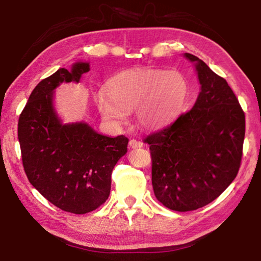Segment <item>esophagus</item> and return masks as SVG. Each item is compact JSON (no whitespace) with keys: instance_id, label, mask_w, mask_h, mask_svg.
Returning a JSON list of instances; mask_svg holds the SVG:
<instances>
[{"instance_id":"1","label":"esophagus","mask_w":261,"mask_h":261,"mask_svg":"<svg viewBox=\"0 0 261 261\" xmlns=\"http://www.w3.org/2000/svg\"><path fill=\"white\" fill-rule=\"evenodd\" d=\"M129 146L131 148H139V147L143 146V143H141V141H139V140H136V139H130Z\"/></svg>"}]
</instances>
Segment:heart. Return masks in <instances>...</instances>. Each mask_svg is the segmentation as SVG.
I'll use <instances>...</instances> for the list:
<instances>
[{
	"label": "heart",
	"instance_id": "b5f03b06",
	"mask_svg": "<svg viewBox=\"0 0 261 261\" xmlns=\"http://www.w3.org/2000/svg\"><path fill=\"white\" fill-rule=\"evenodd\" d=\"M190 94V84L182 72L158 69L127 70L113 77L96 95L105 120L121 124L127 112L136 109L139 124L160 129L182 112Z\"/></svg>",
	"mask_w": 261,
	"mask_h": 261
}]
</instances>
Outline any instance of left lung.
<instances>
[{
    "label": "left lung",
    "mask_w": 261,
    "mask_h": 261,
    "mask_svg": "<svg viewBox=\"0 0 261 261\" xmlns=\"http://www.w3.org/2000/svg\"><path fill=\"white\" fill-rule=\"evenodd\" d=\"M196 63L201 91L193 108L144 139L152 158L156 199L177 212L215 200L237 176L243 155L245 115L227 81L205 62Z\"/></svg>",
    "instance_id": "left-lung-1"
}]
</instances>
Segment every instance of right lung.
<instances>
[{
    "instance_id": "1",
    "label": "right lung",
    "mask_w": 261,
    "mask_h": 261,
    "mask_svg": "<svg viewBox=\"0 0 261 261\" xmlns=\"http://www.w3.org/2000/svg\"><path fill=\"white\" fill-rule=\"evenodd\" d=\"M90 64L61 68L34 87L18 120L21 160L30 183L62 211L85 214L108 199L112 173L129 139L100 135L86 123L62 124L53 107L61 83H79Z\"/></svg>"
}]
</instances>
